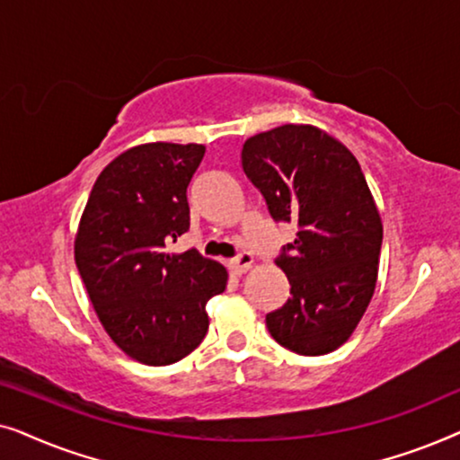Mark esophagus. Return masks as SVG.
<instances>
[{"mask_svg": "<svg viewBox=\"0 0 460 460\" xmlns=\"http://www.w3.org/2000/svg\"><path fill=\"white\" fill-rule=\"evenodd\" d=\"M251 266H253V255H251L249 251H241V253L230 261V268L234 270L236 274H244Z\"/></svg>", "mask_w": 460, "mask_h": 460, "instance_id": "1", "label": "esophagus"}]
</instances>
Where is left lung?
Instances as JSON below:
<instances>
[{"mask_svg": "<svg viewBox=\"0 0 460 460\" xmlns=\"http://www.w3.org/2000/svg\"><path fill=\"white\" fill-rule=\"evenodd\" d=\"M243 172L274 222L297 226L276 266L291 297L270 312V335L301 356L348 341L375 293L383 226L356 156L312 125H282L244 142Z\"/></svg>", "mask_w": 460, "mask_h": 460, "instance_id": "1", "label": "left lung"}]
</instances>
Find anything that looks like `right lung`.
Here are the masks:
<instances>
[{"mask_svg": "<svg viewBox=\"0 0 460 460\" xmlns=\"http://www.w3.org/2000/svg\"><path fill=\"white\" fill-rule=\"evenodd\" d=\"M200 144H144L104 167L75 238V263L100 323L125 354L150 367L181 360L209 329L207 301L228 282L197 249L167 255L190 228L188 184Z\"/></svg>", "mask_w": 460, "mask_h": 460, "instance_id": "obj_1", "label": "right lung"}]
</instances>
